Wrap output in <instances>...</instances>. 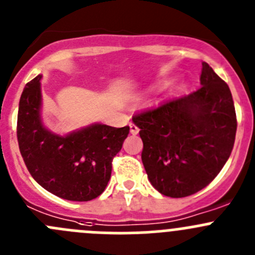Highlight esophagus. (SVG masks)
Masks as SVG:
<instances>
[{
	"instance_id": "obj_1",
	"label": "esophagus",
	"mask_w": 255,
	"mask_h": 255,
	"mask_svg": "<svg viewBox=\"0 0 255 255\" xmlns=\"http://www.w3.org/2000/svg\"><path fill=\"white\" fill-rule=\"evenodd\" d=\"M130 132H131L132 135H136L137 132H139V128H137L135 124H130Z\"/></svg>"
}]
</instances>
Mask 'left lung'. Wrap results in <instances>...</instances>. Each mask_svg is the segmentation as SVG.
Here are the masks:
<instances>
[{"label":"left lung","mask_w":255,"mask_h":255,"mask_svg":"<svg viewBox=\"0 0 255 255\" xmlns=\"http://www.w3.org/2000/svg\"><path fill=\"white\" fill-rule=\"evenodd\" d=\"M196 91L132 116L142 140L141 160L162 195L184 198L209 185L232 154L237 115L232 93L203 62Z\"/></svg>","instance_id":"8db88e82"}]
</instances>
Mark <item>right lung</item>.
Returning a JSON list of instances; mask_svg holds the SVG:
<instances>
[{
  "label": "right lung",
  "instance_id": "1",
  "mask_svg": "<svg viewBox=\"0 0 255 255\" xmlns=\"http://www.w3.org/2000/svg\"><path fill=\"white\" fill-rule=\"evenodd\" d=\"M41 75L27 82L17 115V141L32 178L59 198L89 202L105 190L113 159L129 126L94 124L66 136L53 134L41 120Z\"/></svg>",
  "mask_w": 255,
  "mask_h": 255
}]
</instances>
